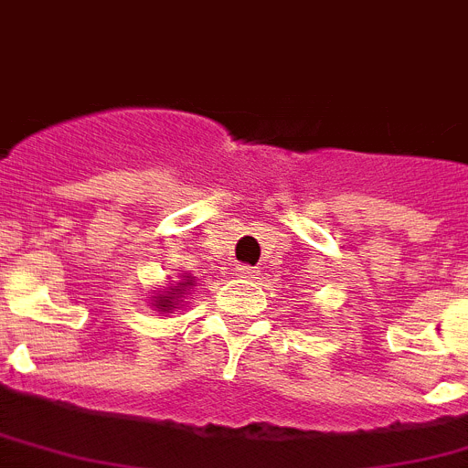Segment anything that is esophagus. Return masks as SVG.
I'll use <instances>...</instances> for the list:
<instances>
[{"instance_id": "34e87169", "label": "esophagus", "mask_w": 468, "mask_h": 468, "mask_svg": "<svg viewBox=\"0 0 468 468\" xmlns=\"http://www.w3.org/2000/svg\"><path fill=\"white\" fill-rule=\"evenodd\" d=\"M235 274H238L240 280H258V270L250 265H238L235 267Z\"/></svg>"}]
</instances>
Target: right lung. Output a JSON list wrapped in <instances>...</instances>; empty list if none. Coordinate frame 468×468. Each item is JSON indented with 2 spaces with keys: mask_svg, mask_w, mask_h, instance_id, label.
<instances>
[{
  "mask_svg": "<svg viewBox=\"0 0 468 468\" xmlns=\"http://www.w3.org/2000/svg\"><path fill=\"white\" fill-rule=\"evenodd\" d=\"M196 287L194 277H188V274H181V280L174 284V287H164L159 292H152L154 297H152V306H154V312L162 314H174V309H181V302L186 294H191V290Z\"/></svg>",
  "mask_w": 468,
  "mask_h": 468,
  "instance_id": "1",
  "label": "right lung"
}]
</instances>
